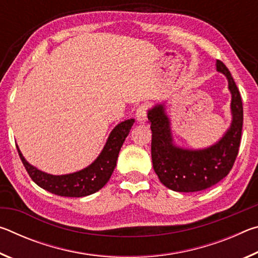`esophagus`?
<instances>
[{"label":"esophagus","instance_id":"1","mask_svg":"<svg viewBox=\"0 0 258 258\" xmlns=\"http://www.w3.org/2000/svg\"><path fill=\"white\" fill-rule=\"evenodd\" d=\"M135 117H137L138 123H140V124L146 123V120H147V106L146 104H141V106L138 108L137 113H135Z\"/></svg>","mask_w":258,"mask_h":258}]
</instances>
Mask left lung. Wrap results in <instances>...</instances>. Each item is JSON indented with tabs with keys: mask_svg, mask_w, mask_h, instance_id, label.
I'll return each instance as SVG.
<instances>
[{
	"mask_svg": "<svg viewBox=\"0 0 258 258\" xmlns=\"http://www.w3.org/2000/svg\"><path fill=\"white\" fill-rule=\"evenodd\" d=\"M216 71L228 78L232 97V121L215 145L198 150L175 146L164 104H156L148 110L152 132V165L159 181L173 191L196 192L208 189L228 175L238 156L243 123L241 95L230 71L221 60H216Z\"/></svg>",
	"mask_w": 258,
	"mask_h": 258,
	"instance_id": "obj_1",
	"label": "left lung"
}]
</instances>
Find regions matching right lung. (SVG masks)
Instances as JSON below:
<instances>
[{"label": "right lung", "instance_id": "add662e5", "mask_svg": "<svg viewBox=\"0 0 258 258\" xmlns=\"http://www.w3.org/2000/svg\"><path fill=\"white\" fill-rule=\"evenodd\" d=\"M133 123L134 119L131 118L117 125L109 134L106 146L103 147L98 158L86 168L72 174L52 175L42 172L25 159L18 147L17 149L26 171L32 180L42 189L61 197H85L99 191L109 181L116 167L120 148L128 135Z\"/></svg>", "mask_w": 258, "mask_h": 258}]
</instances>
